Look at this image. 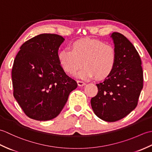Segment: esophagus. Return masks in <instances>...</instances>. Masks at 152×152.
Instances as JSON below:
<instances>
[{
    "label": "esophagus",
    "mask_w": 152,
    "mask_h": 152,
    "mask_svg": "<svg viewBox=\"0 0 152 152\" xmlns=\"http://www.w3.org/2000/svg\"><path fill=\"white\" fill-rule=\"evenodd\" d=\"M77 83H78V85L79 86H83L86 85V83L84 82L81 81V80H78V81H77Z\"/></svg>",
    "instance_id": "obj_1"
}]
</instances>
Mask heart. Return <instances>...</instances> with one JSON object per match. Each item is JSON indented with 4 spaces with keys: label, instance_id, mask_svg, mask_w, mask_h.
Returning <instances> with one entry per match:
<instances>
[{
    "label": "heart",
    "instance_id": "b5f03b06",
    "mask_svg": "<svg viewBox=\"0 0 152 152\" xmlns=\"http://www.w3.org/2000/svg\"><path fill=\"white\" fill-rule=\"evenodd\" d=\"M70 49H63L57 57L63 69L70 75L78 74L82 79H89L96 76L104 79L112 73L117 61V53L112 44L104 41L84 38L71 44Z\"/></svg>",
    "mask_w": 152,
    "mask_h": 152
}]
</instances>
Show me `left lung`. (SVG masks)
Instances as JSON below:
<instances>
[{"instance_id": "left-lung-1", "label": "left lung", "mask_w": 152, "mask_h": 152, "mask_svg": "<svg viewBox=\"0 0 152 152\" xmlns=\"http://www.w3.org/2000/svg\"><path fill=\"white\" fill-rule=\"evenodd\" d=\"M117 53L112 73L96 83L98 93L91 99L95 115L102 120L114 122L127 115L137 107L143 88V71L139 54L122 34L111 36Z\"/></svg>"}]
</instances>
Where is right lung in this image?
<instances>
[{
  "label": "right lung",
  "instance_id": "obj_1",
  "mask_svg": "<svg viewBox=\"0 0 152 152\" xmlns=\"http://www.w3.org/2000/svg\"><path fill=\"white\" fill-rule=\"evenodd\" d=\"M63 37L41 34L25 42L12 70L14 96L28 118L52 119L60 114L78 84L67 76L58 60Z\"/></svg>",
  "mask_w": 152,
  "mask_h": 152
}]
</instances>
